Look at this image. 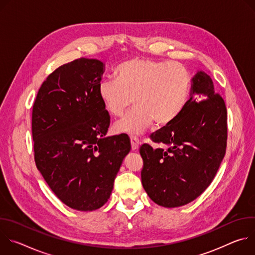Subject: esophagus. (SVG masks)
<instances>
[{"instance_id": "obj_1", "label": "esophagus", "mask_w": 255, "mask_h": 255, "mask_svg": "<svg viewBox=\"0 0 255 255\" xmlns=\"http://www.w3.org/2000/svg\"><path fill=\"white\" fill-rule=\"evenodd\" d=\"M130 141H131V147L132 150H137L139 148V145H140V141L136 136H131L130 137Z\"/></svg>"}]
</instances>
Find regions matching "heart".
I'll use <instances>...</instances> for the list:
<instances>
[{
    "label": "heart",
    "mask_w": 255,
    "mask_h": 255,
    "mask_svg": "<svg viewBox=\"0 0 255 255\" xmlns=\"http://www.w3.org/2000/svg\"><path fill=\"white\" fill-rule=\"evenodd\" d=\"M117 81H103L98 88L105 111L120 117L130 107L133 110L114 125L117 133L141 134L154 124H171L183 113L191 94L189 70L178 62L133 58L116 69Z\"/></svg>",
    "instance_id": "b5f03b06"
}]
</instances>
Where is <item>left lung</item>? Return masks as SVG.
Instances as JSON below:
<instances>
[{"instance_id": "8db88e82", "label": "left lung", "mask_w": 255, "mask_h": 255, "mask_svg": "<svg viewBox=\"0 0 255 255\" xmlns=\"http://www.w3.org/2000/svg\"><path fill=\"white\" fill-rule=\"evenodd\" d=\"M163 148L143 144L142 186L157 205L175 208L197 199L212 183L227 145V110L213 81L199 70L188 104L177 119L151 136Z\"/></svg>"}]
</instances>
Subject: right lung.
<instances>
[{
  "instance_id": "add662e5",
  "label": "right lung",
  "mask_w": 255,
  "mask_h": 255,
  "mask_svg": "<svg viewBox=\"0 0 255 255\" xmlns=\"http://www.w3.org/2000/svg\"><path fill=\"white\" fill-rule=\"evenodd\" d=\"M105 64L79 58L43 82L32 110L34 159L43 178L66 206L101 208L131 149L125 134L106 136L110 115L99 99Z\"/></svg>"
}]
</instances>
